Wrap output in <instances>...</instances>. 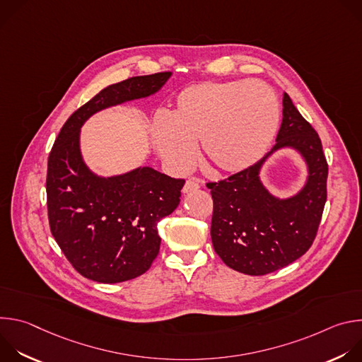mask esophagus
Returning <instances> with one entry per match:
<instances>
[{
  "mask_svg": "<svg viewBox=\"0 0 362 362\" xmlns=\"http://www.w3.org/2000/svg\"><path fill=\"white\" fill-rule=\"evenodd\" d=\"M200 187V180L199 179H189L186 180L185 186H183V193H189V192H194Z\"/></svg>",
  "mask_w": 362,
  "mask_h": 362,
  "instance_id": "obj_1",
  "label": "esophagus"
}]
</instances>
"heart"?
I'll list each match as a JSON object with an SVG mask.
<instances>
[{
	"mask_svg": "<svg viewBox=\"0 0 362 362\" xmlns=\"http://www.w3.org/2000/svg\"><path fill=\"white\" fill-rule=\"evenodd\" d=\"M279 124L275 93L259 81H202L183 88L175 107L151 124V141L173 173L187 172L200 143L203 158L222 172L259 160Z\"/></svg>",
	"mask_w": 362,
	"mask_h": 362,
	"instance_id": "obj_1",
	"label": "heart"
}]
</instances>
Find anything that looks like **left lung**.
Returning a JSON list of instances; mask_svg holds the SVG:
<instances>
[{
	"label": "left lung",
	"instance_id": "8db88e82",
	"mask_svg": "<svg viewBox=\"0 0 362 362\" xmlns=\"http://www.w3.org/2000/svg\"><path fill=\"white\" fill-rule=\"evenodd\" d=\"M282 124L276 144L253 166L208 183L214 199L211 236L215 252L232 269L267 275L300 257L311 247L327 202L328 165L321 139L284 93ZM282 148L298 151L307 180L293 197L278 198L260 180V169Z\"/></svg>",
	"mask_w": 362,
	"mask_h": 362
}]
</instances>
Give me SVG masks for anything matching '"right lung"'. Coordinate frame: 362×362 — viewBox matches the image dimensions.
Returning <instances> with one entry per match:
<instances>
[{
	"mask_svg": "<svg viewBox=\"0 0 362 362\" xmlns=\"http://www.w3.org/2000/svg\"><path fill=\"white\" fill-rule=\"evenodd\" d=\"M170 76H139L103 88L69 117L51 148L45 183L49 229L87 279L117 284L150 268L160 249L158 223L179 206L185 180L148 166L98 176L81 156L80 130L97 112L158 93Z\"/></svg>",
	"mask_w": 362,
	"mask_h": 362,
	"instance_id": "add662e5",
	"label": "right lung"
}]
</instances>
